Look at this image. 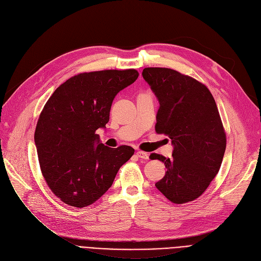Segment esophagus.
I'll return each mask as SVG.
<instances>
[{
  "label": "esophagus",
  "mask_w": 261,
  "mask_h": 261,
  "mask_svg": "<svg viewBox=\"0 0 261 261\" xmlns=\"http://www.w3.org/2000/svg\"><path fill=\"white\" fill-rule=\"evenodd\" d=\"M136 155H138L139 158L143 159V160H148L149 159V154L147 152H144V151H141V150H139L138 152H136Z\"/></svg>",
  "instance_id": "1"
}]
</instances>
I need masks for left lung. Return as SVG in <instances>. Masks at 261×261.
<instances>
[{"label":"left lung","mask_w":261,"mask_h":261,"mask_svg":"<svg viewBox=\"0 0 261 261\" xmlns=\"http://www.w3.org/2000/svg\"><path fill=\"white\" fill-rule=\"evenodd\" d=\"M143 77L159 99L155 132L168 136L171 159L150 154L167 168L156 188L169 201L184 204L198 199L220 169L226 134L207 87L167 67H146Z\"/></svg>","instance_id":"1"}]
</instances>
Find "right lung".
Returning a JSON list of instances; mask_svg holds the SVG:
<instances>
[{"mask_svg": "<svg viewBox=\"0 0 261 261\" xmlns=\"http://www.w3.org/2000/svg\"><path fill=\"white\" fill-rule=\"evenodd\" d=\"M138 77L134 68L77 74L55 90L40 113L35 131L40 169L53 194L70 206L97 201L133 155L130 146L101 144L96 130L106 127L116 94Z\"/></svg>", "mask_w": 261, "mask_h": 261, "instance_id": "right-lung-1", "label": "right lung"}]
</instances>
